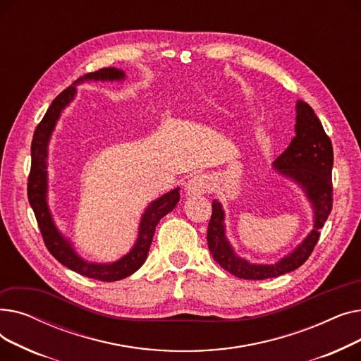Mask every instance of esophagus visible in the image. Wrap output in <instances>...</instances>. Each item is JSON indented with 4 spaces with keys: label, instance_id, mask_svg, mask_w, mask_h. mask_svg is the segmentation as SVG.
Returning a JSON list of instances; mask_svg holds the SVG:
<instances>
[{
    "label": "esophagus",
    "instance_id": "34e87169",
    "mask_svg": "<svg viewBox=\"0 0 361 361\" xmlns=\"http://www.w3.org/2000/svg\"><path fill=\"white\" fill-rule=\"evenodd\" d=\"M184 187H185V193L188 196H199L209 192L211 181L206 176H196L188 180Z\"/></svg>",
    "mask_w": 361,
    "mask_h": 361
}]
</instances>
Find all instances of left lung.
Masks as SVG:
<instances>
[{"label": "left lung", "mask_w": 361, "mask_h": 361, "mask_svg": "<svg viewBox=\"0 0 361 361\" xmlns=\"http://www.w3.org/2000/svg\"><path fill=\"white\" fill-rule=\"evenodd\" d=\"M295 137L274 162L279 174L294 181L306 195L313 209V230L297 247L276 263H252L240 257L226 238L225 212L218 200L212 203V216L207 225V245L215 262L226 272L243 279H268L300 268L312 255L319 240V230L332 211V165L331 139L322 127L314 111L305 101L295 104Z\"/></svg>", "instance_id": "left-lung-1"}]
</instances>
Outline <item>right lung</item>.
<instances>
[{
  "label": "right lung",
  "mask_w": 361,
  "mask_h": 361,
  "mask_svg": "<svg viewBox=\"0 0 361 361\" xmlns=\"http://www.w3.org/2000/svg\"><path fill=\"white\" fill-rule=\"evenodd\" d=\"M124 79L126 73L116 67H106L94 73L85 74L83 78L75 80L74 85L68 86L52 101L42 121L37 124L32 140V166L27 183V197L35 212L37 225H39L47 249L56 260L68 269L83 276L99 279L104 282H112L127 278L142 267L147 257L149 247L152 244V238H154L158 222L161 221V218H164L166 214L173 211L180 200V187L173 188L171 192L149 203L140 218L137 240L127 255L111 263L87 262L75 252V249L73 247V243L63 235V233L59 230V226L55 225L52 214L49 211L48 145L52 136V131L56 126V121L61 117V112L66 106H68V104L74 99L75 93H78L75 85H80L83 82H121Z\"/></svg>",
  "instance_id": "add662e5"
}]
</instances>
